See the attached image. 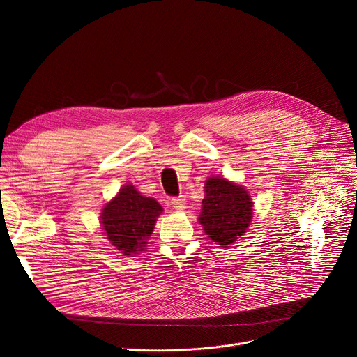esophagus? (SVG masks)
<instances>
[{
	"mask_svg": "<svg viewBox=\"0 0 357 357\" xmlns=\"http://www.w3.org/2000/svg\"><path fill=\"white\" fill-rule=\"evenodd\" d=\"M172 205H174V208H175V210L182 211V210H185V207H186V201H185V198H183V197L172 198Z\"/></svg>",
	"mask_w": 357,
	"mask_h": 357,
	"instance_id": "1",
	"label": "esophagus"
}]
</instances>
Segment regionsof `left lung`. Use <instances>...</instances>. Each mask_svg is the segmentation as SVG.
I'll list each match as a JSON object with an SVG mask.
<instances>
[{
    "label": "left lung",
    "mask_w": 357,
    "mask_h": 357,
    "mask_svg": "<svg viewBox=\"0 0 357 357\" xmlns=\"http://www.w3.org/2000/svg\"><path fill=\"white\" fill-rule=\"evenodd\" d=\"M205 197L198 221L213 241L230 248L248 231L253 217V201L245 186L222 176L205 181Z\"/></svg>",
    "instance_id": "1"
}]
</instances>
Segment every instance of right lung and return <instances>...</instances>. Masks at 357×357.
I'll return each mask as SVG.
<instances>
[{
    "label": "right lung",
    "instance_id": "add662e5",
    "mask_svg": "<svg viewBox=\"0 0 357 357\" xmlns=\"http://www.w3.org/2000/svg\"><path fill=\"white\" fill-rule=\"evenodd\" d=\"M162 211V205L155 198L143 197L135 185L128 183L104 205L100 218L111 246L130 256L146 249Z\"/></svg>",
    "mask_w": 357,
    "mask_h": 357
}]
</instances>
